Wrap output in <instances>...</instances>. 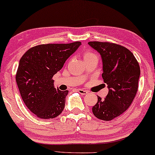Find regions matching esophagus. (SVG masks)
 <instances>
[{
	"instance_id": "34e87169",
	"label": "esophagus",
	"mask_w": 155,
	"mask_h": 155,
	"mask_svg": "<svg viewBox=\"0 0 155 155\" xmlns=\"http://www.w3.org/2000/svg\"><path fill=\"white\" fill-rule=\"evenodd\" d=\"M78 92L82 95H86L89 93L87 91H86V90H84V89H78Z\"/></svg>"
}]
</instances>
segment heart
I'll list each match as a JSON object with an SVG mask.
<instances>
[{
  "instance_id": "heart-1",
  "label": "heart",
  "mask_w": 155,
  "mask_h": 155,
  "mask_svg": "<svg viewBox=\"0 0 155 155\" xmlns=\"http://www.w3.org/2000/svg\"><path fill=\"white\" fill-rule=\"evenodd\" d=\"M96 56V55L94 54H93V53L90 52V51H86V52L84 53L83 58H84V60H86V59H87V58L91 57V56Z\"/></svg>"
}]
</instances>
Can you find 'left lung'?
<instances>
[{"label": "left lung", "mask_w": 155, "mask_h": 155, "mask_svg": "<svg viewBox=\"0 0 155 155\" xmlns=\"http://www.w3.org/2000/svg\"><path fill=\"white\" fill-rule=\"evenodd\" d=\"M88 44L101 55L102 78L109 88L104 99L98 97L92 112L98 119L111 121L124 113L134 100L138 90L140 65L132 53L121 45L99 41Z\"/></svg>", "instance_id": "left-lung-1"}]
</instances>
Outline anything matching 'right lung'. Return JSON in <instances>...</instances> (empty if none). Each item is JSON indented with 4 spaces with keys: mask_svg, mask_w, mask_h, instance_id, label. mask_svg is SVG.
Instances as JSON below:
<instances>
[{
    "mask_svg": "<svg viewBox=\"0 0 155 155\" xmlns=\"http://www.w3.org/2000/svg\"><path fill=\"white\" fill-rule=\"evenodd\" d=\"M81 44L38 45L21 57L15 81L23 102L38 118H55L64 110L68 91L56 89L52 78Z\"/></svg>",
    "mask_w": 155,
    "mask_h": 155,
    "instance_id": "add662e5",
    "label": "right lung"
}]
</instances>
